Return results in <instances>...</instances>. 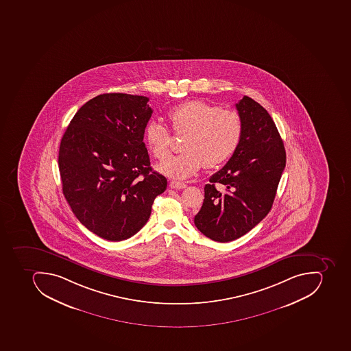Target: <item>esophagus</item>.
<instances>
[{
    "label": "esophagus",
    "instance_id": "1",
    "mask_svg": "<svg viewBox=\"0 0 351 351\" xmlns=\"http://www.w3.org/2000/svg\"><path fill=\"white\" fill-rule=\"evenodd\" d=\"M169 186H171V188H173V189L176 190L184 189V188L187 187V184H184V182H174V180L169 182Z\"/></svg>",
    "mask_w": 351,
    "mask_h": 351
}]
</instances>
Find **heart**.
<instances>
[{
    "instance_id": "b5f03b06",
    "label": "heart",
    "mask_w": 351,
    "mask_h": 351,
    "mask_svg": "<svg viewBox=\"0 0 351 351\" xmlns=\"http://www.w3.org/2000/svg\"><path fill=\"white\" fill-rule=\"evenodd\" d=\"M171 130L184 136L180 156L167 158L158 165L162 174L186 180L202 169L219 167L228 161L239 148L243 124L237 113L221 110L201 100H191L169 110ZM145 140L158 160L171 154V136L169 128L158 121H150L145 130Z\"/></svg>"
}]
</instances>
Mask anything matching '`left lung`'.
Returning a JSON list of instances; mask_svg holds the SVG:
<instances>
[{"label":"left lung","mask_w":351,"mask_h":351,"mask_svg":"<svg viewBox=\"0 0 351 351\" xmlns=\"http://www.w3.org/2000/svg\"><path fill=\"white\" fill-rule=\"evenodd\" d=\"M243 139L223 169L204 187L195 225L204 236L228 243L250 232L271 210L286 167V151L276 125L263 106L245 95L236 104ZM221 183L224 192L215 184Z\"/></svg>","instance_id":"left-lung-1"}]
</instances>
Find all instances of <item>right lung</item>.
<instances>
[{
  "label": "right lung",
  "mask_w": 351,
  "mask_h": 351,
  "mask_svg": "<svg viewBox=\"0 0 351 351\" xmlns=\"http://www.w3.org/2000/svg\"><path fill=\"white\" fill-rule=\"evenodd\" d=\"M149 98L104 93L77 111L63 134L58 169L78 221L110 241L137 234L167 180L150 167L143 134Z\"/></svg>",
  "instance_id": "obj_1"
}]
</instances>
